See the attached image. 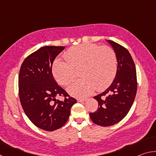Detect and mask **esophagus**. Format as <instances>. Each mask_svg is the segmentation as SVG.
Masks as SVG:
<instances>
[{
  "instance_id": "34e87169",
  "label": "esophagus",
  "mask_w": 156,
  "mask_h": 156,
  "mask_svg": "<svg viewBox=\"0 0 156 156\" xmlns=\"http://www.w3.org/2000/svg\"><path fill=\"white\" fill-rule=\"evenodd\" d=\"M77 100H78V102H85L87 99L86 98H78Z\"/></svg>"
}]
</instances>
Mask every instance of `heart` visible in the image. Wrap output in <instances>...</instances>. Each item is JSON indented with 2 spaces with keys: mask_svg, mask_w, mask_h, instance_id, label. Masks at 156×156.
<instances>
[{
  "mask_svg": "<svg viewBox=\"0 0 156 156\" xmlns=\"http://www.w3.org/2000/svg\"><path fill=\"white\" fill-rule=\"evenodd\" d=\"M65 60L57 58L52 66V74L60 85L67 86L73 80L76 70H80L81 80L68 87L75 97H86L95 89L102 91L113 83L118 69L117 56L109 47L83 43L73 47L63 55Z\"/></svg>",
  "mask_w": 156,
  "mask_h": 156,
  "instance_id": "heart-1",
  "label": "heart"
}]
</instances>
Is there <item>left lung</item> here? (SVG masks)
<instances>
[{
    "mask_svg": "<svg viewBox=\"0 0 156 156\" xmlns=\"http://www.w3.org/2000/svg\"><path fill=\"white\" fill-rule=\"evenodd\" d=\"M117 56L118 69L112 84L102 94L94 98L98 102V109L90 113V118L98 125L109 126L119 122L129 113L137 91L136 66L125 47L112 41Z\"/></svg>",
    "mask_w": 156,
    "mask_h": 156,
    "instance_id": "left-lung-1",
    "label": "left lung"
}]
</instances>
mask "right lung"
<instances>
[{"label": "right lung", "mask_w": 156, "mask_h": 156, "mask_svg": "<svg viewBox=\"0 0 156 156\" xmlns=\"http://www.w3.org/2000/svg\"><path fill=\"white\" fill-rule=\"evenodd\" d=\"M65 48L43 47L26 58L18 76V94L25 114L37 127L56 130L69 118L71 108L77 100L71 97L53 78L51 68L56 57ZM65 98L62 101L55 96Z\"/></svg>", "instance_id": "1"}]
</instances>
